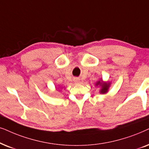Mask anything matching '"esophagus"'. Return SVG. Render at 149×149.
Here are the masks:
<instances>
[{
	"label": "esophagus",
	"instance_id": "1",
	"mask_svg": "<svg viewBox=\"0 0 149 149\" xmlns=\"http://www.w3.org/2000/svg\"><path fill=\"white\" fill-rule=\"evenodd\" d=\"M75 82H76V83H79V82H80V79L76 78V79H75Z\"/></svg>",
	"mask_w": 149,
	"mask_h": 149
}]
</instances>
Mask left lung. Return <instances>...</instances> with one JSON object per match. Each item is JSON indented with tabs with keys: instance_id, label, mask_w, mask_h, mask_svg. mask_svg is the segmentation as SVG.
<instances>
[{
	"instance_id": "left-lung-1",
	"label": "left lung",
	"mask_w": 149,
	"mask_h": 149,
	"mask_svg": "<svg viewBox=\"0 0 149 149\" xmlns=\"http://www.w3.org/2000/svg\"><path fill=\"white\" fill-rule=\"evenodd\" d=\"M96 85L97 86V85H100V86H102V89H101V91L100 93H102V94H104V93H107V91H108V88H109V86H110V83H103L102 82H102H100V81H99V82H97L96 83Z\"/></svg>"
}]
</instances>
